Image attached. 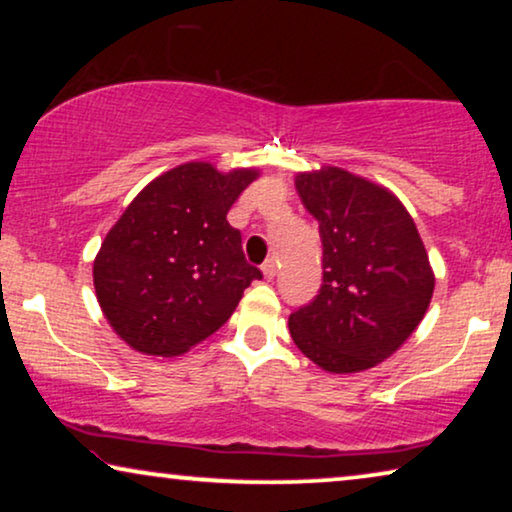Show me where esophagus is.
Here are the masks:
<instances>
[{"instance_id":"obj_1","label":"esophagus","mask_w":512,"mask_h":512,"mask_svg":"<svg viewBox=\"0 0 512 512\" xmlns=\"http://www.w3.org/2000/svg\"><path fill=\"white\" fill-rule=\"evenodd\" d=\"M263 275H265V279H275V275H277V261H275V258H268V261L263 263Z\"/></svg>"}]
</instances>
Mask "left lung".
I'll use <instances>...</instances> for the list:
<instances>
[{
  "mask_svg": "<svg viewBox=\"0 0 512 512\" xmlns=\"http://www.w3.org/2000/svg\"><path fill=\"white\" fill-rule=\"evenodd\" d=\"M296 188L319 221L324 284L289 317L300 352L328 373L389 359L424 319L433 270L415 221L387 188L340 167L303 172Z\"/></svg>",
  "mask_w": 512,
  "mask_h": 512,
  "instance_id": "obj_1",
  "label": "left lung"
}]
</instances>
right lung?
I'll return each instance as SVG.
<instances>
[{
    "instance_id": "1",
    "label": "right lung",
    "mask_w": 512,
    "mask_h": 512,
    "mask_svg": "<svg viewBox=\"0 0 512 512\" xmlns=\"http://www.w3.org/2000/svg\"><path fill=\"white\" fill-rule=\"evenodd\" d=\"M258 170L186 163L153 179L104 237L93 263L97 303L132 349L179 356L235 312L261 270L226 219Z\"/></svg>"
}]
</instances>
